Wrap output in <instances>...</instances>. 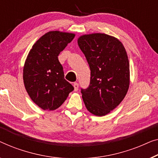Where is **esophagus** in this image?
Instances as JSON below:
<instances>
[{"label": "esophagus", "instance_id": "34e87169", "mask_svg": "<svg viewBox=\"0 0 158 158\" xmlns=\"http://www.w3.org/2000/svg\"><path fill=\"white\" fill-rule=\"evenodd\" d=\"M73 86H74V91L75 92H77V91L79 89V84L77 83V82H75V83H74V84H73Z\"/></svg>", "mask_w": 158, "mask_h": 158}]
</instances>
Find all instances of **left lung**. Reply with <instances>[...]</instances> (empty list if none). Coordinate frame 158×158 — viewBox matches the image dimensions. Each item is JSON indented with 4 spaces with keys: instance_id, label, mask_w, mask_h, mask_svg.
<instances>
[{
    "instance_id": "left-lung-1",
    "label": "left lung",
    "mask_w": 158,
    "mask_h": 158,
    "mask_svg": "<svg viewBox=\"0 0 158 158\" xmlns=\"http://www.w3.org/2000/svg\"><path fill=\"white\" fill-rule=\"evenodd\" d=\"M91 71L90 83L81 89L89 112L104 116L123 100L130 85V64L124 46L104 34L84 35L78 39Z\"/></svg>"
}]
</instances>
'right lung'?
Returning a JSON list of instances; mask_svg holds the SVG:
<instances>
[{"mask_svg":"<svg viewBox=\"0 0 158 158\" xmlns=\"http://www.w3.org/2000/svg\"><path fill=\"white\" fill-rule=\"evenodd\" d=\"M75 35L50 31L33 46L23 68V82L35 104L46 110H54L66 100L74 86L64 79L58 56Z\"/></svg>","mask_w":158,"mask_h":158,"instance_id":"1","label":"right lung"}]
</instances>
